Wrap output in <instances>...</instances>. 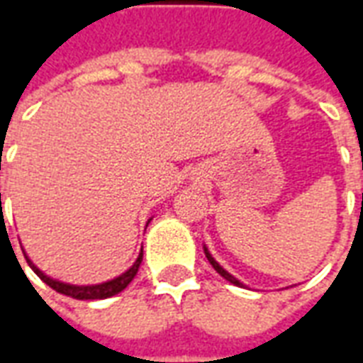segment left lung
<instances>
[{
  "label": "left lung",
  "mask_w": 363,
  "mask_h": 363,
  "mask_svg": "<svg viewBox=\"0 0 363 363\" xmlns=\"http://www.w3.org/2000/svg\"><path fill=\"white\" fill-rule=\"evenodd\" d=\"M204 252H206V259L210 260V264H212V267L216 268V272L220 274V276H223V278H225V280H228V281H231V284H235V286H241V288H243V284H241V281L237 280V278H233V276H231V274H229L228 270H223V268H221L220 264H218V262L213 260V257H212V255H210V252H208V249H206V247H204Z\"/></svg>",
  "instance_id": "1"
}]
</instances>
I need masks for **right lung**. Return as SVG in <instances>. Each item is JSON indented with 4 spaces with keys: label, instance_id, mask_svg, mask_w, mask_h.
Instances as JSON below:
<instances>
[{
    "label": "right lung",
    "instance_id": "right-lung-1",
    "mask_svg": "<svg viewBox=\"0 0 363 363\" xmlns=\"http://www.w3.org/2000/svg\"><path fill=\"white\" fill-rule=\"evenodd\" d=\"M0 206H1V192H0ZM25 259H27L28 267L38 274V278H40L44 284H48L52 289H56L58 294L74 297V299H106V297H112V296H116V294H120V291L126 288L130 281L134 280V276L138 274V268H140V264H142L143 251L140 252V257H138V260L134 262V267L128 268L126 272L120 274L118 278L104 281V284H96V286H74V284H64V281L52 280V278H48L46 274L40 272V270H38V268L28 260V257H25Z\"/></svg>",
    "mask_w": 363,
    "mask_h": 363
}]
</instances>
